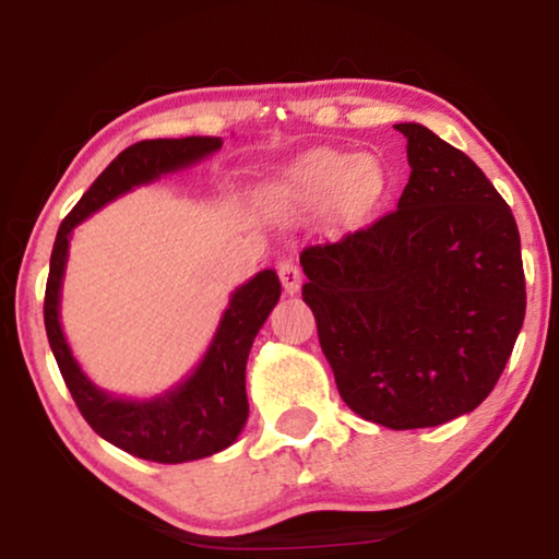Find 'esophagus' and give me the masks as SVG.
I'll list each match as a JSON object with an SVG mask.
<instances>
[{
	"label": "esophagus",
	"instance_id": "1",
	"mask_svg": "<svg viewBox=\"0 0 559 559\" xmlns=\"http://www.w3.org/2000/svg\"><path fill=\"white\" fill-rule=\"evenodd\" d=\"M277 274H280L282 287H285V293H287V295L300 293V285H302V270H300V264L295 262V259H285V262H280V266H277Z\"/></svg>",
	"mask_w": 559,
	"mask_h": 559
}]
</instances>
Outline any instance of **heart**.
<instances>
[{
	"label": "heart",
	"mask_w": 559,
	"mask_h": 559,
	"mask_svg": "<svg viewBox=\"0 0 559 559\" xmlns=\"http://www.w3.org/2000/svg\"><path fill=\"white\" fill-rule=\"evenodd\" d=\"M384 188V170L373 157H356L350 152L316 150L287 167L277 186L282 195L302 201H323L335 193V205L348 216L361 213L377 201Z\"/></svg>",
	"instance_id": "heart-1"
}]
</instances>
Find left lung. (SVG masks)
Here are the masks:
<instances>
[{"label": "left lung", "instance_id": "8db88e82", "mask_svg": "<svg viewBox=\"0 0 559 559\" xmlns=\"http://www.w3.org/2000/svg\"><path fill=\"white\" fill-rule=\"evenodd\" d=\"M400 203L338 241L305 247L302 300L343 402L392 430L435 427L491 394L526 310L507 201L468 155L423 124Z\"/></svg>", "mask_w": 559, "mask_h": 559}]
</instances>
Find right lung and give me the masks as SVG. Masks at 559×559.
Wrapping results in <instances>:
<instances>
[{
    "mask_svg": "<svg viewBox=\"0 0 559 559\" xmlns=\"http://www.w3.org/2000/svg\"><path fill=\"white\" fill-rule=\"evenodd\" d=\"M221 136H182V140H142L119 152L98 175L58 228L45 285V331L58 369L75 407L91 430L142 461L186 463L209 457L239 438L249 417L247 358L259 328L280 300V277L274 270L259 272L231 295L211 348L198 369L173 392L147 402L117 400L88 381L68 348L58 320L71 231L114 198L159 175L180 170L221 150Z\"/></svg>",
    "mask_w": 559,
    "mask_h": 559,
    "instance_id": "right-lung-1",
    "label": "right lung"
}]
</instances>
